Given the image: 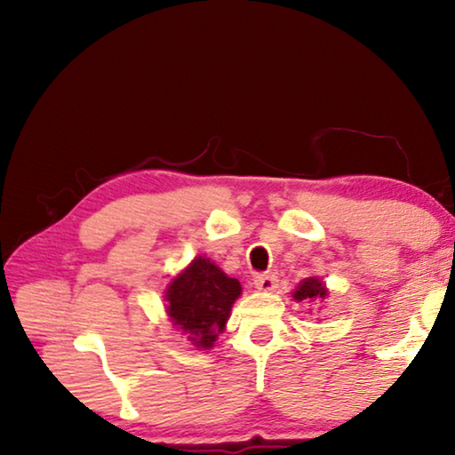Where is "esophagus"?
I'll use <instances>...</instances> for the list:
<instances>
[{"label": "esophagus", "instance_id": "esophagus-1", "mask_svg": "<svg viewBox=\"0 0 455 455\" xmlns=\"http://www.w3.org/2000/svg\"><path fill=\"white\" fill-rule=\"evenodd\" d=\"M255 287L259 291H265V292H271L276 289V276L273 273H263V275H257L255 276Z\"/></svg>", "mask_w": 455, "mask_h": 455}]
</instances>
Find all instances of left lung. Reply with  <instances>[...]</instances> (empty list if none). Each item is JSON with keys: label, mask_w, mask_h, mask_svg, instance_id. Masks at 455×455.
Returning a JSON list of instances; mask_svg holds the SVG:
<instances>
[{"label": "left lung", "mask_w": 455, "mask_h": 455, "mask_svg": "<svg viewBox=\"0 0 455 455\" xmlns=\"http://www.w3.org/2000/svg\"><path fill=\"white\" fill-rule=\"evenodd\" d=\"M327 297V289L325 284L321 283L317 276H309L299 283V287L292 292V299L295 301H313V299H325Z\"/></svg>", "instance_id": "left-lung-1"}]
</instances>
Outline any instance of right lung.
<instances>
[{
    "label": "right lung",
    "instance_id": "right-lung-1",
    "mask_svg": "<svg viewBox=\"0 0 455 455\" xmlns=\"http://www.w3.org/2000/svg\"><path fill=\"white\" fill-rule=\"evenodd\" d=\"M241 283L206 257H196L166 289V313L172 325L198 349H211L225 331Z\"/></svg>",
    "mask_w": 455,
    "mask_h": 455
}]
</instances>
